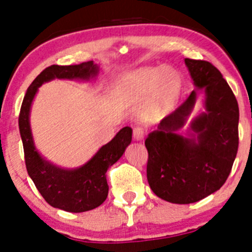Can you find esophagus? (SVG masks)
<instances>
[{
  "mask_svg": "<svg viewBox=\"0 0 252 252\" xmlns=\"http://www.w3.org/2000/svg\"><path fill=\"white\" fill-rule=\"evenodd\" d=\"M133 138L135 141H141L145 138V129L142 126H136L133 130Z\"/></svg>",
  "mask_w": 252,
  "mask_h": 252,
  "instance_id": "esophagus-1",
  "label": "esophagus"
}]
</instances>
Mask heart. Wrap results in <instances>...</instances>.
<instances>
[{"instance_id":"obj_1","label":"heart","mask_w":252,"mask_h":252,"mask_svg":"<svg viewBox=\"0 0 252 252\" xmlns=\"http://www.w3.org/2000/svg\"><path fill=\"white\" fill-rule=\"evenodd\" d=\"M182 78L173 68L164 65L141 68L122 75L118 88L122 93L142 97L152 93V108L163 110L177 97Z\"/></svg>"}]
</instances>
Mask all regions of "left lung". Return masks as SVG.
Listing matches in <instances>:
<instances>
[{
	"mask_svg": "<svg viewBox=\"0 0 252 252\" xmlns=\"http://www.w3.org/2000/svg\"><path fill=\"white\" fill-rule=\"evenodd\" d=\"M185 65L196 89L145 140L150 188L159 199L179 205L200 201L220 189L239 145L238 101L223 75L206 61L185 58ZM199 90L204 91L205 110L180 134Z\"/></svg>",
	"mask_w": 252,
	"mask_h": 252,
	"instance_id": "8db88e82",
	"label": "left lung"
}]
</instances>
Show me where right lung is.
<instances>
[{
  "instance_id": "add662e5",
  "label": "right lung",
  "mask_w": 252,
  "mask_h": 252,
  "mask_svg": "<svg viewBox=\"0 0 252 252\" xmlns=\"http://www.w3.org/2000/svg\"><path fill=\"white\" fill-rule=\"evenodd\" d=\"M98 70L100 68L94 61L74 65H50L28 88L20 108L19 131L28 174L47 204L67 212L94 210L107 199L106 172L123 156L131 142L133 130L130 126H124L83 166L72 169L62 168L47 161L37 151L30 128V110L37 90L44 83L53 79L90 80L96 78Z\"/></svg>"
}]
</instances>
